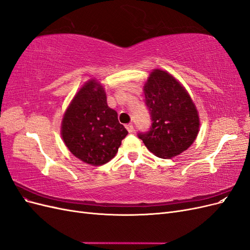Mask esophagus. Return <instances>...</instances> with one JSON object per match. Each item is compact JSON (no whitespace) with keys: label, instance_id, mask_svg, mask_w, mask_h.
Wrapping results in <instances>:
<instances>
[{"label":"esophagus","instance_id":"obj_1","mask_svg":"<svg viewBox=\"0 0 250 250\" xmlns=\"http://www.w3.org/2000/svg\"><path fill=\"white\" fill-rule=\"evenodd\" d=\"M125 127H126L128 132H133V125L132 124H127Z\"/></svg>","mask_w":250,"mask_h":250}]
</instances>
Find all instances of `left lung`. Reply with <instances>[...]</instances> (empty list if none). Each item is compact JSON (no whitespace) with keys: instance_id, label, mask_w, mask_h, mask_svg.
I'll return each mask as SVG.
<instances>
[{"instance_id":"left-lung-1","label":"left lung","mask_w":250,"mask_h":250,"mask_svg":"<svg viewBox=\"0 0 250 250\" xmlns=\"http://www.w3.org/2000/svg\"><path fill=\"white\" fill-rule=\"evenodd\" d=\"M153 123L139 138L155 156L172 158L190 147L200 129L199 112L186 87L167 71L154 69L144 84Z\"/></svg>"}]
</instances>
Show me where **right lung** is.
I'll use <instances>...</instances> for the list:
<instances>
[{
  "label": "right lung",
  "instance_id": "right-lung-1",
  "mask_svg": "<svg viewBox=\"0 0 250 250\" xmlns=\"http://www.w3.org/2000/svg\"><path fill=\"white\" fill-rule=\"evenodd\" d=\"M118 113L107 105L106 92L96 78L75 94L66 107L60 134L70 152L83 163L101 166L116 156L127 135Z\"/></svg>",
  "mask_w": 250,
  "mask_h": 250
}]
</instances>
